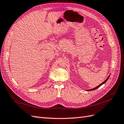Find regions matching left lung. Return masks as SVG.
Wrapping results in <instances>:
<instances>
[{"label":"left lung","instance_id":"1","mask_svg":"<svg viewBox=\"0 0 124 124\" xmlns=\"http://www.w3.org/2000/svg\"><path fill=\"white\" fill-rule=\"evenodd\" d=\"M110 75H109V76H108V77L106 80H105L104 81H103L102 83H101V85H98L97 86H96V87H95V88H93V89H90V90H86L87 91H93V90H96V89H98V87H99L100 86H101V85H103V84H105L107 81V80H108V79L109 78V77H110Z\"/></svg>","mask_w":124,"mask_h":124}]
</instances>
